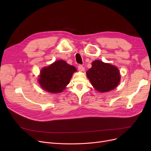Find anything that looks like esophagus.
<instances>
[{
	"mask_svg": "<svg viewBox=\"0 0 151 151\" xmlns=\"http://www.w3.org/2000/svg\"><path fill=\"white\" fill-rule=\"evenodd\" d=\"M78 68H79V70H81V71H84V70H85L84 66L82 65H79Z\"/></svg>",
	"mask_w": 151,
	"mask_h": 151,
	"instance_id": "34e87169",
	"label": "esophagus"
}]
</instances>
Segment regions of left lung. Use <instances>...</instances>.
<instances>
[{"instance_id":"1","label":"left lung","mask_w":151,"mask_h":151,"mask_svg":"<svg viewBox=\"0 0 151 151\" xmlns=\"http://www.w3.org/2000/svg\"><path fill=\"white\" fill-rule=\"evenodd\" d=\"M86 75L94 89L101 93L114 89L120 81V71L116 67L98 60L92 63Z\"/></svg>"}]
</instances>
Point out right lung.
<instances>
[{"instance_id":"1","label":"right lung","mask_w":151,"mask_h":151,"mask_svg":"<svg viewBox=\"0 0 151 151\" xmlns=\"http://www.w3.org/2000/svg\"><path fill=\"white\" fill-rule=\"evenodd\" d=\"M75 67L68 65L63 60H57L40 71L38 83L45 91L52 93H60L68 84Z\"/></svg>"}]
</instances>
